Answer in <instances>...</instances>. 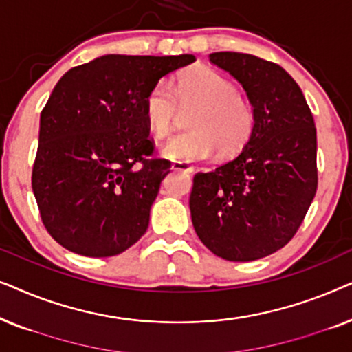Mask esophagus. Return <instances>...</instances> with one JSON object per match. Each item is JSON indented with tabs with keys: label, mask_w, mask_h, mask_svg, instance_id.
<instances>
[{
	"label": "esophagus",
	"mask_w": 352,
	"mask_h": 352,
	"mask_svg": "<svg viewBox=\"0 0 352 352\" xmlns=\"http://www.w3.org/2000/svg\"><path fill=\"white\" fill-rule=\"evenodd\" d=\"M171 168L173 170H176V171H186V173H192L194 171V166L190 165V163H187V162H181V160H175L171 163Z\"/></svg>",
	"instance_id": "1"
}]
</instances>
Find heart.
I'll return each mask as SVG.
<instances>
[{"label":"heart","mask_w":352,"mask_h":352,"mask_svg":"<svg viewBox=\"0 0 352 352\" xmlns=\"http://www.w3.org/2000/svg\"><path fill=\"white\" fill-rule=\"evenodd\" d=\"M192 110L190 131L177 134L163 146L171 160L195 162L216 148L223 158H232L247 146L254 131V112L239 94L237 86L219 72L197 67L181 72L175 88L158 81L144 98V117L157 138L171 133L181 110Z\"/></svg>","instance_id":"1"}]
</instances>
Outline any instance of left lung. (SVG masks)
Instances as JSON below:
<instances>
[{"label":"left lung","instance_id":"obj_1","mask_svg":"<svg viewBox=\"0 0 352 352\" xmlns=\"http://www.w3.org/2000/svg\"><path fill=\"white\" fill-rule=\"evenodd\" d=\"M208 57L247 91L254 131L234 160L194 176L192 224L216 256L254 261L295 237L314 199V118L300 86L280 65L243 52Z\"/></svg>","mask_w":352,"mask_h":352}]
</instances>
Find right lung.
Segmentation results:
<instances>
[{"instance_id": "obj_1", "label": "right lung", "mask_w": 352, "mask_h": 352, "mask_svg": "<svg viewBox=\"0 0 352 352\" xmlns=\"http://www.w3.org/2000/svg\"><path fill=\"white\" fill-rule=\"evenodd\" d=\"M194 60L107 54L57 81L41 110L32 170L41 221L57 243L107 258L146 234L171 163L152 157L144 98L162 76Z\"/></svg>"}]
</instances>
